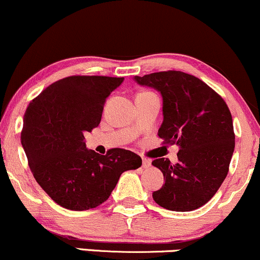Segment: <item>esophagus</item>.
<instances>
[{
  "label": "esophagus",
  "mask_w": 260,
  "mask_h": 260,
  "mask_svg": "<svg viewBox=\"0 0 260 260\" xmlns=\"http://www.w3.org/2000/svg\"><path fill=\"white\" fill-rule=\"evenodd\" d=\"M151 166H152L151 159H148V158H142V167L143 168H146V169H147V168H149Z\"/></svg>",
  "instance_id": "1"
}]
</instances>
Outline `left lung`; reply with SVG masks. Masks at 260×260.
Instances as JSON below:
<instances>
[{
  "mask_svg": "<svg viewBox=\"0 0 260 260\" xmlns=\"http://www.w3.org/2000/svg\"><path fill=\"white\" fill-rule=\"evenodd\" d=\"M137 84L154 87L163 97V123L158 136L178 145L179 161H152L166 182L153 192L163 208L190 212L216 193L229 173L235 149L233 117L225 101L196 76L179 70L135 76Z\"/></svg>",
  "mask_w": 260,
  "mask_h": 260,
  "instance_id": "8db88e82",
  "label": "left lung"
}]
</instances>
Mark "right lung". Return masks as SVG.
Masks as SVG:
<instances>
[{
	"label": "right lung",
	"mask_w": 260,
	"mask_h": 260,
	"mask_svg": "<svg viewBox=\"0 0 260 260\" xmlns=\"http://www.w3.org/2000/svg\"><path fill=\"white\" fill-rule=\"evenodd\" d=\"M124 78L73 75L46 87L27 106L21 145L42 190L70 210L106 202L126 170L141 167L140 155L112 148L106 155L88 151L85 133L99 126L103 105Z\"/></svg>",
	"instance_id": "obj_1"
}]
</instances>
